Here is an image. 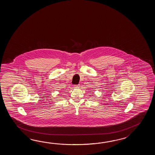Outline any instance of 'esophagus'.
Masks as SVG:
<instances>
[{"mask_svg":"<svg viewBox=\"0 0 155 155\" xmlns=\"http://www.w3.org/2000/svg\"><path fill=\"white\" fill-rule=\"evenodd\" d=\"M80 87V85H75V87H76V88H78Z\"/></svg>","mask_w":155,"mask_h":155,"instance_id":"34e87169","label":"esophagus"}]
</instances>
